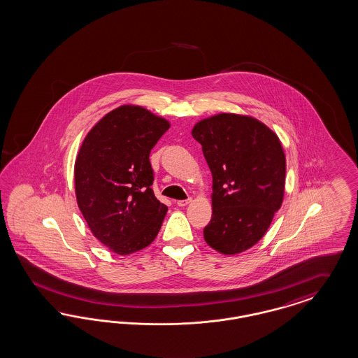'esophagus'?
<instances>
[{
  "label": "esophagus",
  "instance_id": "esophagus-1",
  "mask_svg": "<svg viewBox=\"0 0 358 358\" xmlns=\"http://www.w3.org/2000/svg\"><path fill=\"white\" fill-rule=\"evenodd\" d=\"M190 198H187V199H180V201H177V205L180 206V208H184V206H186L187 203H190Z\"/></svg>",
  "mask_w": 358,
  "mask_h": 358
}]
</instances>
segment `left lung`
<instances>
[{
    "mask_svg": "<svg viewBox=\"0 0 358 358\" xmlns=\"http://www.w3.org/2000/svg\"><path fill=\"white\" fill-rule=\"evenodd\" d=\"M192 135L202 145L213 176V214L203 238L224 255L243 252L259 242L282 206V143L266 124L236 113L203 119Z\"/></svg>",
    "mask_w": 358,
    "mask_h": 358,
    "instance_id": "obj_1",
    "label": "left lung"
}]
</instances>
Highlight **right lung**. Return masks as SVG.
I'll return each mask as SVG.
<instances>
[{"mask_svg": "<svg viewBox=\"0 0 358 358\" xmlns=\"http://www.w3.org/2000/svg\"><path fill=\"white\" fill-rule=\"evenodd\" d=\"M171 124L140 106H120L87 134L74 168L78 206L95 238L119 255L149 246L168 208L152 190L150 149Z\"/></svg>", "mask_w": 358, "mask_h": 358, "instance_id": "obj_1", "label": "right lung"}]
</instances>
